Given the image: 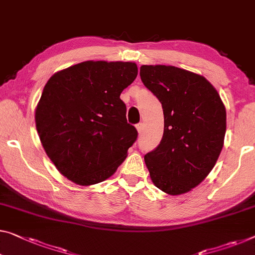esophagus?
<instances>
[{
	"mask_svg": "<svg viewBox=\"0 0 255 255\" xmlns=\"http://www.w3.org/2000/svg\"><path fill=\"white\" fill-rule=\"evenodd\" d=\"M135 128H136V131H138L139 133H141V131H142V128H143V124H142V123L136 124Z\"/></svg>",
	"mask_w": 255,
	"mask_h": 255,
	"instance_id": "obj_1",
	"label": "esophagus"
}]
</instances>
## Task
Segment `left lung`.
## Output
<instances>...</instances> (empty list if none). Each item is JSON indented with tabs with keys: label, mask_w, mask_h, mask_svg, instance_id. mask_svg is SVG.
Wrapping results in <instances>:
<instances>
[{
	"label": "left lung",
	"mask_w": 255,
	"mask_h": 255,
	"mask_svg": "<svg viewBox=\"0 0 255 255\" xmlns=\"http://www.w3.org/2000/svg\"><path fill=\"white\" fill-rule=\"evenodd\" d=\"M140 77L163 107L164 133L144 155L154 185L168 195L197 187L219 158L226 134V107L204 76L165 65H142Z\"/></svg>",
	"instance_id": "obj_1"
}]
</instances>
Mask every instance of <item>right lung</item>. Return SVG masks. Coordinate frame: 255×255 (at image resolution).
Segmentation results:
<instances>
[{
    "label": "right lung",
    "mask_w": 255,
    "mask_h": 255,
    "mask_svg": "<svg viewBox=\"0 0 255 255\" xmlns=\"http://www.w3.org/2000/svg\"><path fill=\"white\" fill-rule=\"evenodd\" d=\"M135 62L83 61L54 73L35 109L41 143L57 170L80 186L103 182L128 156L138 132L121 93Z\"/></svg>",
    "instance_id": "add662e5"
}]
</instances>
